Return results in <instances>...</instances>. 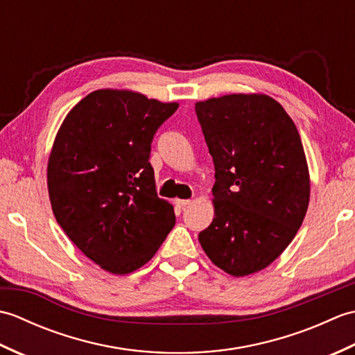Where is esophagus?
Segmentation results:
<instances>
[{
	"label": "esophagus",
	"instance_id": "34e87169",
	"mask_svg": "<svg viewBox=\"0 0 355 355\" xmlns=\"http://www.w3.org/2000/svg\"><path fill=\"white\" fill-rule=\"evenodd\" d=\"M192 200H177V206L178 207H187V206H191L192 205Z\"/></svg>",
	"mask_w": 355,
	"mask_h": 355
}]
</instances>
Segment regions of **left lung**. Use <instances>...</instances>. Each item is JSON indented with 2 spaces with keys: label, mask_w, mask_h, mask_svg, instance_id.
Masks as SVG:
<instances>
[{
  "label": "left lung",
  "mask_w": 355,
  "mask_h": 355,
  "mask_svg": "<svg viewBox=\"0 0 355 355\" xmlns=\"http://www.w3.org/2000/svg\"><path fill=\"white\" fill-rule=\"evenodd\" d=\"M195 111L216 180L215 216L200 244L230 276L258 273L282 254L306 215L311 182L302 140L267 94L210 97Z\"/></svg>",
  "instance_id": "obj_1"
}]
</instances>
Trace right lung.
Wrapping results in <instances>:
<instances>
[{"label":"right lung","instance_id":"1","mask_svg":"<svg viewBox=\"0 0 355 355\" xmlns=\"http://www.w3.org/2000/svg\"><path fill=\"white\" fill-rule=\"evenodd\" d=\"M177 102L102 88L78 102L59 126L47 163L53 215L73 244L111 275L153 259L175 224L157 197L150 141Z\"/></svg>","mask_w":355,"mask_h":355}]
</instances>
